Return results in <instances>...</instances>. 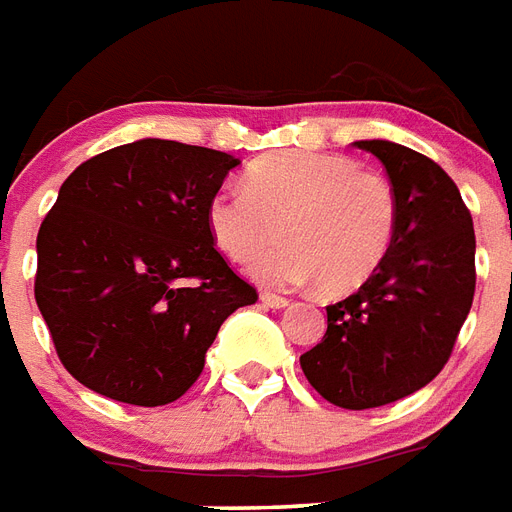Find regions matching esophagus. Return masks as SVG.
I'll return each instance as SVG.
<instances>
[{
	"label": "esophagus",
	"instance_id": "esophagus-1",
	"mask_svg": "<svg viewBox=\"0 0 512 512\" xmlns=\"http://www.w3.org/2000/svg\"><path fill=\"white\" fill-rule=\"evenodd\" d=\"M261 304L269 306V309H285L290 301L285 296H275V293H261Z\"/></svg>",
	"mask_w": 512,
	"mask_h": 512
}]
</instances>
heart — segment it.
<instances>
[{
  "mask_svg": "<svg viewBox=\"0 0 512 512\" xmlns=\"http://www.w3.org/2000/svg\"><path fill=\"white\" fill-rule=\"evenodd\" d=\"M206 222L237 264H251L285 234L260 255L253 275L275 288L317 280L325 293L341 296L362 288L388 259L399 203L386 179L349 155L282 150L248 166L245 190H216Z\"/></svg>",
  "mask_w": 512,
  "mask_h": 512,
  "instance_id": "obj_1",
  "label": "heart"
}]
</instances>
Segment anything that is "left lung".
<instances>
[{
  "instance_id": "left-lung-1",
  "label": "left lung",
  "mask_w": 512,
  "mask_h": 512,
  "mask_svg": "<svg viewBox=\"0 0 512 512\" xmlns=\"http://www.w3.org/2000/svg\"><path fill=\"white\" fill-rule=\"evenodd\" d=\"M354 145L394 187L396 240L357 293L327 306L325 338L301 354V370L335 407L370 410L415 394L452 357L476 293V232L439 163L396 142Z\"/></svg>"
}]
</instances>
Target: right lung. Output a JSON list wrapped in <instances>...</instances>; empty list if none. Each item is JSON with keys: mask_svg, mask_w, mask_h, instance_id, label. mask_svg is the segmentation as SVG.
Masks as SVG:
<instances>
[{"mask_svg": "<svg viewBox=\"0 0 512 512\" xmlns=\"http://www.w3.org/2000/svg\"><path fill=\"white\" fill-rule=\"evenodd\" d=\"M237 163L211 147L140 140L65 179L36 237L34 296L79 383L137 407L177 402L222 322L256 304L206 222Z\"/></svg>", "mask_w": 512, "mask_h": 512, "instance_id": "1", "label": "right lung"}]
</instances>
